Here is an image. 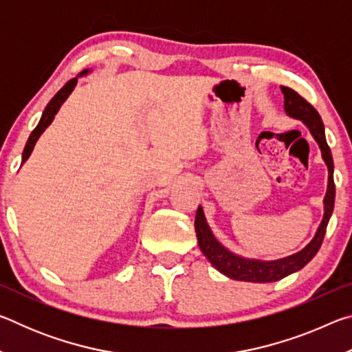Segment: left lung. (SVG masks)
Segmentation results:
<instances>
[{
  "label": "left lung",
  "mask_w": 352,
  "mask_h": 352,
  "mask_svg": "<svg viewBox=\"0 0 352 352\" xmlns=\"http://www.w3.org/2000/svg\"><path fill=\"white\" fill-rule=\"evenodd\" d=\"M281 91L284 94V107L287 115L292 118L301 119L311 130L315 141L318 142L321 148V155L327 166V172H329V178H327V192L324 197V216L318 226L317 234H315L311 243L301 250L300 253L292 254L289 258L278 259V261H254V259H245L241 256H236L228 252L225 247L220 245L212 236L210 226L206 223L205 214L201 206H199L197 214H195V233H197V242L201 250V253L206 256V259L216 267V269L223 273L231 279H237V281H248V283H272L283 279L284 276L290 275L296 270L305 267L309 261H311L323 243L326 226L329 222L331 214L333 211V201H336V184H333V162L331 148L326 142L324 136V126L321 121V116L318 111L314 109L312 104L298 94L295 90L289 87H281Z\"/></svg>",
  "instance_id": "8db88e82"
}]
</instances>
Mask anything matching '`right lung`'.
<instances>
[{"mask_svg": "<svg viewBox=\"0 0 352 352\" xmlns=\"http://www.w3.org/2000/svg\"><path fill=\"white\" fill-rule=\"evenodd\" d=\"M82 74H87V69L83 71ZM76 83H77V77H74V79L68 80V82L65 83V85L60 88V90L57 91L56 96L50 100V104L46 105L43 115H41V119H40L38 126L32 130V133H31V136H29V140H28V142H26L25 152H23L21 163H25L26 160L29 158V155H31L32 148H34V146H35V142H37V140L40 138V135L45 132V129L52 122V119H54L56 113L58 111V109H60V105L65 102V99H67V98L69 96V94H71V91L74 90Z\"/></svg>", "mask_w": 352, "mask_h": 352, "instance_id": "1", "label": "right lung"}]
</instances>
